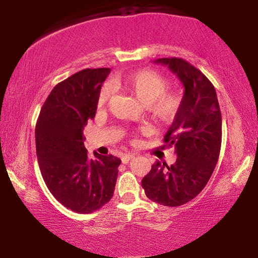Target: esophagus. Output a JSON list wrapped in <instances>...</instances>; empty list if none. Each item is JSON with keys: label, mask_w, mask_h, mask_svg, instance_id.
Returning <instances> with one entry per match:
<instances>
[{"label": "esophagus", "mask_w": 258, "mask_h": 258, "mask_svg": "<svg viewBox=\"0 0 258 258\" xmlns=\"http://www.w3.org/2000/svg\"><path fill=\"white\" fill-rule=\"evenodd\" d=\"M134 158V154H126L123 157H121V163L123 164H127L130 160H132Z\"/></svg>", "instance_id": "esophagus-1"}]
</instances>
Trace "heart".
I'll return each mask as SVG.
<instances>
[{"label": "heart", "mask_w": 258, "mask_h": 258, "mask_svg": "<svg viewBox=\"0 0 258 258\" xmlns=\"http://www.w3.org/2000/svg\"><path fill=\"white\" fill-rule=\"evenodd\" d=\"M117 85L135 95L146 106L151 119L157 124L167 125L176 118L181 110L183 95L180 91H167L169 82L160 73L143 69L116 80ZM110 95V86L100 89L97 106L106 104Z\"/></svg>", "instance_id": "obj_1"}]
</instances>
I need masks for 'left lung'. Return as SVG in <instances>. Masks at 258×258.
<instances>
[{
    "mask_svg": "<svg viewBox=\"0 0 258 258\" xmlns=\"http://www.w3.org/2000/svg\"><path fill=\"white\" fill-rule=\"evenodd\" d=\"M184 86L181 110L166 133L164 148H175L176 161L157 160L142 178L146 196L155 203L177 207L202 192L214 172L222 143V115L211 81L184 59L159 58Z\"/></svg>",
    "mask_w": 258,
    "mask_h": 258,
    "instance_id": "left-lung-1",
    "label": "left lung"
}]
</instances>
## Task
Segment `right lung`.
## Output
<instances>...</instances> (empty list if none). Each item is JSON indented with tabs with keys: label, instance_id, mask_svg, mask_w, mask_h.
<instances>
[{
	"label": "right lung",
	"instance_id": "add662e5",
	"mask_svg": "<svg viewBox=\"0 0 258 258\" xmlns=\"http://www.w3.org/2000/svg\"><path fill=\"white\" fill-rule=\"evenodd\" d=\"M109 68L83 69L56 84L35 127L36 155L47 189L64 207L87 214L112 198L120 159L94 152L87 157L83 130L93 119Z\"/></svg>",
	"mask_w": 258,
	"mask_h": 258
}]
</instances>
